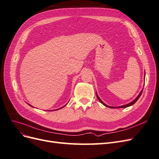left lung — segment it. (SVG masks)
Returning <instances> with one entry per match:
<instances>
[{
  "mask_svg": "<svg viewBox=\"0 0 159 159\" xmlns=\"http://www.w3.org/2000/svg\"><path fill=\"white\" fill-rule=\"evenodd\" d=\"M142 93H143V90L141 91V93H139V95L137 96V98L134 99V100H133L132 102H131V103H128V104H127V105H122V106H119V107H115L114 108H125V107H129V106H131V105H133L134 103H135L136 102H137V101L139 99V98H140V96L141 95V94H142ZM96 95H97V98H98V100L99 101V102L102 103L103 105H104L105 106H106V107H109V108H113V107H110V106H109V105H106V104H105L102 100L100 99V98L98 97V95L96 94Z\"/></svg>",
  "mask_w": 159,
  "mask_h": 159,
  "instance_id": "8db88e82",
  "label": "left lung"
}]
</instances>
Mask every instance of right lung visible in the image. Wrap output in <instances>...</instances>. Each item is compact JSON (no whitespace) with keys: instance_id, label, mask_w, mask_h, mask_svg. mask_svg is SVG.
I'll use <instances>...</instances> for the list:
<instances>
[{"instance_id":"obj_1","label":"right lung","mask_w":159,"mask_h":159,"mask_svg":"<svg viewBox=\"0 0 159 159\" xmlns=\"http://www.w3.org/2000/svg\"><path fill=\"white\" fill-rule=\"evenodd\" d=\"M64 107H61V108H60V109H61V108H63ZM58 109H56V110H58Z\"/></svg>"}]
</instances>
